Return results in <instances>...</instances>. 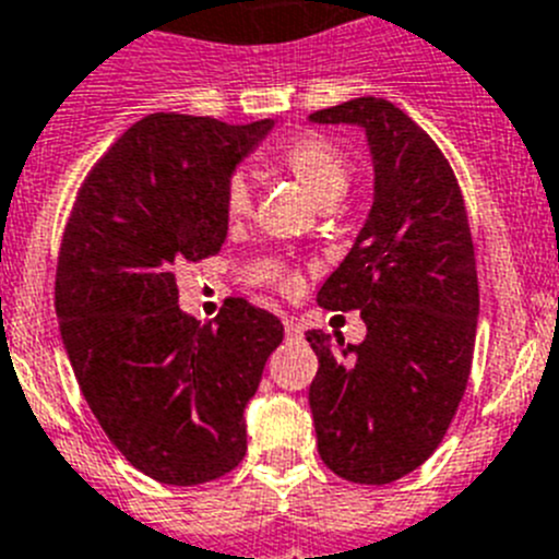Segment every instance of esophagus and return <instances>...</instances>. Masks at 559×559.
<instances>
[{
	"label": "esophagus",
	"mask_w": 559,
	"mask_h": 559,
	"mask_svg": "<svg viewBox=\"0 0 559 559\" xmlns=\"http://www.w3.org/2000/svg\"><path fill=\"white\" fill-rule=\"evenodd\" d=\"M284 331H286V336H289V340H295V336L304 334V331H300V323L295 320V317H284Z\"/></svg>",
	"instance_id": "1"
}]
</instances>
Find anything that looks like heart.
I'll return each mask as SVG.
<instances>
[{"label": "heart", "mask_w": 559, "mask_h": 559, "mask_svg": "<svg viewBox=\"0 0 559 559\" xmlns=\"http://www.w3.org/2000/svg\"><path fill=\"white\" fill-rule=\"evenodd\" d=\"M273 164L289 173L320 205H334L348 192L350 164L329 135L298 133L286 139L273 155ZM253 209V186L248 175H234L225 186V214L230 223L245 219Z\"/></svg>", "instance_id": "heart-1"}]
</instances>
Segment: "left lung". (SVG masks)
<instances>
[{
    "label": "left lung",
    "mask_w": 559,
    "mask_h": 559,
    "mask_svg": "<svg viewBox=\"0 0 559 559\" xmlns=\"http://www.w3.org/2000/svg\"><path fill=\"white\" fill-rule=\"evenodd\" d=\"M356 124L373 158L365 228L317 304L359 309L367 336L306 340L320 359L309 386L320 460L356 485H390L445 437L474 361L479 281L465 200L449 160L404 110L359 97L314 110Z\"/></svg>",
    "instance_id": "8db88e82"
}]
</instances>
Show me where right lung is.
Here are the masks:
<instances>
[{"instance_id": "right-lung-1", "label": "right lung", "mask_w": 559, "mask_h": 559, "mask_svg": "<svg viewBox=\"0 0 559 559\" xmlns=\"http://www.w3.org/2000/svg\"><path fill=\"white\" fill-rule=\"evenodd\" d=\"M273 124L150 114L88 173L63 230L55 311L83 399L124 460L164 485L242 462L245 406L284 340L278 317L242 298L200 323L175 284V264L219 253L225 186Z\"/></svg>"}]
</instances>
